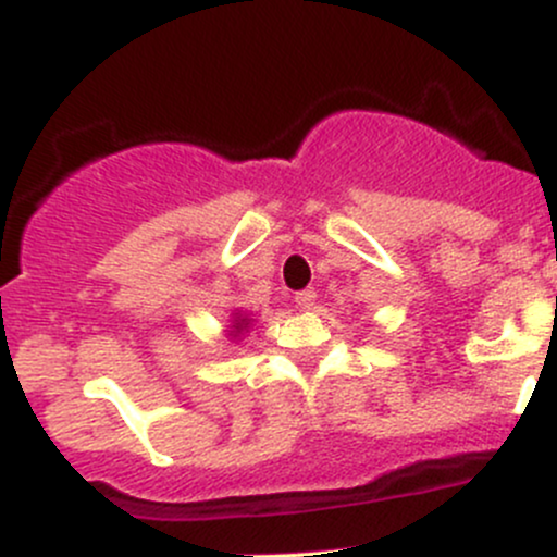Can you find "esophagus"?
<instances>
[{
    "label": "esophagus",
    "mask_w": 557,
    "mask_h": 557,
    "mask_svg": "<svg viewBox=\"0 0 557 557\" xmlns=\"http://www.w3.org/2000/svg\"><path fill=\"white\" fill-rule=\"evenodd\" d=\"M314 300H317V293L311 290V287H306V290L296 293V306H298V309H304V311L314 309Z\"/></svg>",
    "instance_id": "obj_1"
}]
</instances>
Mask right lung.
I'll use <instances>...</instances> for the list:
<instances>
[{
    "label": "right lung",
    "mask_w": 557,
    "mask_h": 557,
    "mask_svg": "<svg viewBox=\"0 0 557 557\" xmlns=\"http://www.w3.org/2000/svg\"><path fill=\"white\" fill-rule=\"evenodd\" d=\"M230 322H233V324H230V335H233V337H240L243 332L251 330L253 319L248 317V314H243V311H235V314H233V319H230Z\"/></svg>",
    "instance_id": "add662e5"
}]
</instances>
